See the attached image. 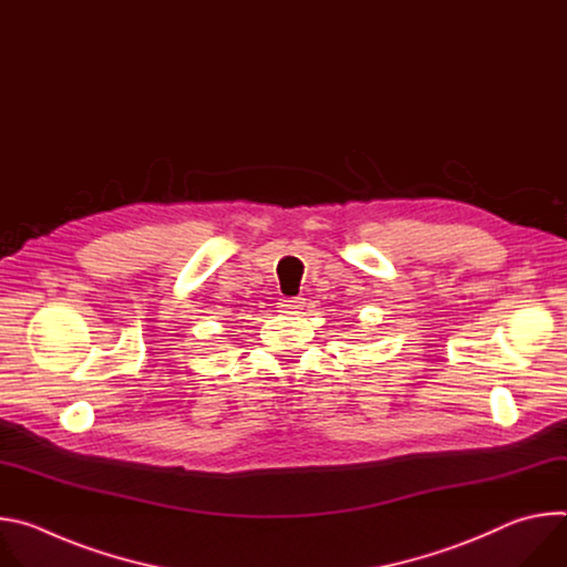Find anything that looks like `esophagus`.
<instances>
[{
  "label": "esophagus",
  "instance_id": "34e87169",
  "mask_svg": "<svg viewBox=\"0 0 567 567\" xmlns=\"http://www.w3.org/2000/svg\"><path fill=\"white\" fill-rule=\"evenodd\" d=\"M278 307H280V311H285V313H293V311H298V309L305 307V298H282V300L278 302Z\"/></svg>",
  "mask_w": 567,
  "mask_h": 567
}]
</instances>
